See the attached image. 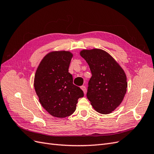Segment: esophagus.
Listing matches in <instances>:
<instances>
[{
    "instance_id": "34e87169",
    "label": "esophagus",
    "mask_w": 154,
    "mask_h": 154,
    "mask_svg": "<svg viewBox=\"0 0 154 154\" xmlns=\"http://www.w3.org/2000/svg\"><path fill=\"white\" fill-rule=\"evenodd\" d=\"M81 88H82V90L83 91V92H84V94H85V93H86V87H85V86H84V85L82 86Z\"/></svg>"
}]
</instances>
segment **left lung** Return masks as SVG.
I'll list each match as a JSON object with an SVG mask.
<instances>
[{
    "label": "left lung",
    "instance_id": "left-lung-1",
    "mask_svg": "<svg viewBox=\"0 0 154 154\" xmlns=\"http://www.w3.org/2000/svg\"><path fill=\"white\" fill-rule=\"evenodd\" d=\"M90 67L87 97L97 112L108 114L122 103L127 92V76L119 63L106 51L83 49L80 53Z\"/></svg>",
    "mask_w": 154,
    "mask_h": 154
}]
</instances>
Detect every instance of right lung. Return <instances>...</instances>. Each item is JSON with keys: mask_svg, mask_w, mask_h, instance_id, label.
Masks as SVG:
<instances>
[{"mask_svg": "<svg viewBox=\"0 0 154 154\" xmlns=\"http://www.w3.org/2000/svg\"><path fill=\"white\" fill-rule=\"evenodd\" d=\"M72 57L69 51L50 52L42 60L35 75L34 87L40 103L56 118L72 114L78 100L84 96L81 88L73 84L69 72Z\"/></svg>", "mask_w": 154, "mask_h": 154, "instance_id": "add662e5", "label": "right lung"}]
</instances>
